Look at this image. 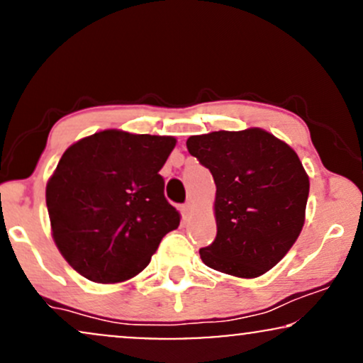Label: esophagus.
<instances>
[{
    "label": "esophagus",
    "instance_id": "34e87169",
    "mask_svg": "<svg viewBox=\"0 0 363 363\" xmlns=\"http://www.w3.org/2000/svg\"><path fill=\"white\" fill-rule=\"evenodd\" d=\"M182 211H183V212H185V214H189V212H191V203H190V202H186V203H185V206H183V207H182Z\"/></svg>",
    "mask_w": 363,
    "mask_h": 363
}]
</instances>
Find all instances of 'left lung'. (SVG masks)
Listing matches in <instances>:
<instances>
[{"label": "left lung", "instance_id": "8db88e82", "mask_svg": "<svg viewBox=\"0 0 363 363\" xmlns=\"http://www.w3.org/2000/svg\"><path fill=\"white\" fill-rule=\"evenodd\" d=\"M186 149L217 186V234L202 262L241 279L274 268L304 225L309 178L296 151L262 129L191 135Z\"/></svg>", "mask_w": 363, "mask_h": 363}]
</instances>
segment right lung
Here are the masks:
<instances>
[{
  "mask_svg": "<svg viewBox=\"0 0 363 363\" xmlns=\"http://www.w3.org/2000/svg\"><path fill=\"white\" fill-rule=\"evenodd\" d=\"M177 139L104 130L66 149L45 189L55 245L78 274L123 282L149 265L180 214L160 169Z\"/></svg>",
  "mask_w": 363,
  "mask_h": 363,
  "instance_id": "obj_1",
  "label": "right lung"
}]
</instances>
